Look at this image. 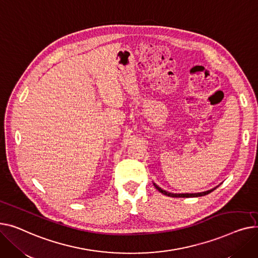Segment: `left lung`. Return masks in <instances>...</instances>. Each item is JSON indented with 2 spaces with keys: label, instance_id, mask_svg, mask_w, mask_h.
<instances>
[{
  "label": "left lung",
  "instance_id": "8db88e82",
  "mask_svg": "<svg viewBox=\"0 0 258 258\" xmlns=\"http://www.w3.org/2000/svg\"><path fill=\"white\" fill-rule=\"evenodd\" d=\"M153 184H154V186L156 187V189L157 190H159L161 194H163V195H165V196H168V197H172V198H192V197H202V196H205V195H208V194H210L211 191H214L218 186H216V187H214V188H211V189H209V190H206V191H202V192H195V194H174V192H170V191H166V190H164V189H162L161 187H159L156 183H154L153 182Z\"/></svg>",
  "mask_w": 258,
  "mask_h": 258
}]
</instances>
